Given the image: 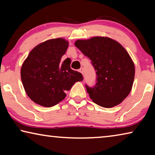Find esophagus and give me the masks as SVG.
I'll return each instance as SVG.
<instances>
[{"label": "esophagus", "instance_id": "obj_1", "mask_svg": "<svg viewBox=\"0 0 155 155\" xmlns=\"http://www.w3.org/2000/svg\"><path fill=\"white\" fill-rule=\"evenodd\" d=\"M78 71H79V72L81 73V74H83V68H80Z\"/></svg>", "mask_w": 155, "mask_h": 155}]
</instances>
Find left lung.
Instances as JSON below:
<instances>
[{"mask_svg":"<svg viewBox=\"0 0 155 155\" xmlns=\"http://www.w3.org/2000/svg\"><path fill=\"white\" fill-rule=\"evenodd\" d=\"M74 45L89 57L97 74L94 87L85 85L94 103L111 108L122 103L130 92L135 65L126 49L108 37L78 40Z\"/></svg>","mask_w":155,"mask_h":155,"instance_id":"8db88e82","label":"left lung"}]
</instances>
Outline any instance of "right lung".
Wrapping results in <instances>:
<instances>
[{
    "label": "right lung",
    "instance_id": "add662e5",
    "mask_svg": "<svg viewBox=\"0 0 155 155\" xmlns=\"http://www.w3.org/2000/svg\"><path fill=\"white\" fill-rule=\"evenodd\" d=\"M64 38L46 40L32 49L21 67L26 93L34 103L45 107L56 105L66 96L65 91L83 80L70 68V61L61 62L69 44Z\"/></svg>",
    "mask_w": 155,
    "mask_h": 155
}]
</instances>
